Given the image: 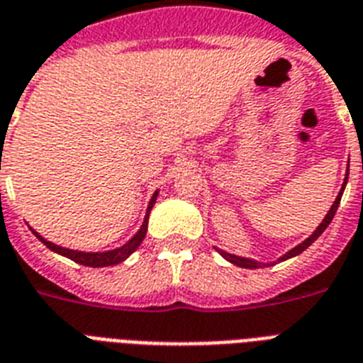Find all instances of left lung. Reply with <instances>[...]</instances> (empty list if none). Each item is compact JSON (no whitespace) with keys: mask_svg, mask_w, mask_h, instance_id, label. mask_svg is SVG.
Wrapping results in <instances>:
<instances>
[{"mask_svg":"<svg viewBox=\"0 0 363 363\" xmlns=\"http://www.w3.org/2000/svg\"><path fill=\"white\" fill-rule=\"evenodd\" d=\"M347 175H349V173H347ZM347 179H349V177H345L343 188H341V192H339V196H337V198H335V201H333L332 209L328 211V215L324 216V220L320 222V226L316 228L311 238H307L303 242H299L298 247L292 248L290 252H286V254H284V256H281V258H279V259H281V262H284V259L292 258V256H298V254L303 252L305 248L311 247V245H313V242H315L316 239L320 238L322 232H324V230H326V228L330 226V222L333 220V216H335V211H337L339 203H341V196H343V190H345V186H347ZM216 250H218V252H220L222 256H224V258L228 259V262H232L233 265H239V267H245V269H258V267H265V265H267V264H259V262H254V259L241 258V256H235V254H228V252H224V250H220V248H216Z\"/></svg>","mask_w":363,"mask_h":363,"instance_id":"1","label":"left lung"}]
</instances>
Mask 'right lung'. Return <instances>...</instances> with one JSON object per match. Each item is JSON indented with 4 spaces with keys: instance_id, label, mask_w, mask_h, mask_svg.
<instances>
[{
    "instance_id": "add662e5",
    "label": "right lung",
    "mask_w": 363,
    "mask_h": 363,
    "mask_svg": "<svg viewBox=\"0 0 363 363\" xmlns=\"http://www.w3.org/2000/svg\"><path fill=\"white\" fill-rule=\"evenodd\" d=\"M156 198H158V192H154L152 199H150V203H148L147 215H145V222H143L141 230H139V232H137L135 235L130 239V241L125 242L124 247L115 248V250H107V252H81V250H71V248L58 247V245H54V242L47 241V239L41 238V235H39L35 230H31V232L35 233V238L39 239L43 245H47L50 250L62 254V256H65V258L73 259V262H77V264L88 265V267H107V265H116V264H121V262H124V259L128 258V256H130V254L133 252V250H135L139 245H141L143 239H145V235H147L148 215H150V209H152L154 203H156Z\"/></svg>"
}]
</instances>
